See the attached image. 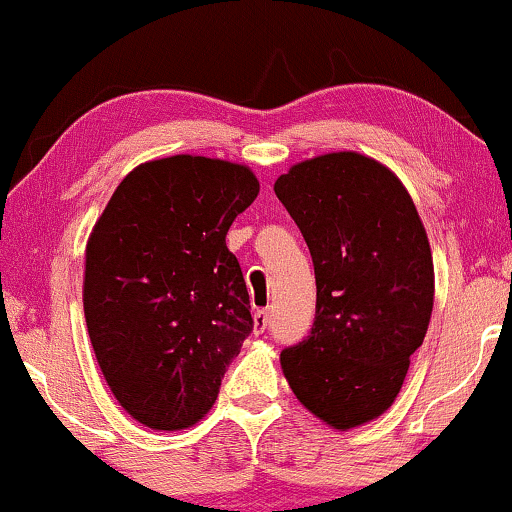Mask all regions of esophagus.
Masks as SVG:
<instances>
[{"label":"esophagus","instance_id":"1","mask_svg":"<svg viewBox=\"0 0 512 512\" xmlns=\"http://www.w3.org/2000/svg\"><path fill=\"white\" fill-rule=\"evenodd\" d=\"M267 324H269V312L267 310H257L255 315H252V331H255L257 336L264 334Z\"/></svg>","mask_w":512,"mask_h":512}]
</instances>
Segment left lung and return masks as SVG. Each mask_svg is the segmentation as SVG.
I'll return each mask as SVG.
<instances>
[{
  "instance_id": "1",
  "label": "left lung",
  "mask_w": 512,
  "mask_h": 512,
  "mask_svg": "<svg viewBox=\"0 0 512 512\" xmlns=\"http://www.w3.org/2000/svg\"><path fill=\"white\" fill-rule=\"evenodd\" d=\"M315 264L310 336L281 353L295 398L326 427L377 420L400 393L434 307V260L415 202L386 164L326 152L274 183Z\"/></svg>"
}]
</instances>
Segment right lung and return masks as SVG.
<instances>
[{
    "mask_svg": "<svg viewBox=\"0 0 512 512\" xmlns=\"http://www.w3.org/2000/svg\"><path fill=\"white\" fill-rule=\"evenodd\" d=\"M257 193L245 164L162 157L135 166L92 226L85 322L97 365L135 422L176 432L212 410L252 331L226 233Z\"/></svg>",
    "mask_w": 512,
    "mask_h": 512,
    "instance_id": "right-lung-1",
    "label": "right lung"
}]
</instances>
